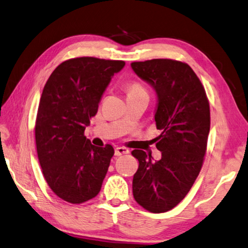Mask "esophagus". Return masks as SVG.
I'll return each instance as SVG.
<instances>
[{
    "label": "esophagus",
    "instance_id": "obj_1",
    "mask_svg": "<svg viewBox=\"0 0 248 248\" xmlns=\"http://www.w3.org/2000/svg\"><path fill=\"white\" fill-rule=\"evenodd\" d=\"M127 153H129V150H128L127 148H124V147H117L115 149V155H118V156L127 155Z\"/></svg>",
    "mask_w": 248,
    "mask_h": 248
}]
</instances>
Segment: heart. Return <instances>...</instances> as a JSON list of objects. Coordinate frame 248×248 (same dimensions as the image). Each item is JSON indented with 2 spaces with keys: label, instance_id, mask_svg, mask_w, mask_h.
<instances>
[{
  "label": "heart",
  "instance_id": "obj_1",
  "mask_svg": "<svg viewBox=\"0 0 248 248\" xmlns=\"http://www.w3.org/2000/svg\"><path fill=\"white\" fill-rule=\"evenodd\" d=\"M138 90H144L139 84H132L129 86V93L131 92H138Z\"/></svg>",
  "mask_w": 248,
  "mask_h": 248
}]
</instances>
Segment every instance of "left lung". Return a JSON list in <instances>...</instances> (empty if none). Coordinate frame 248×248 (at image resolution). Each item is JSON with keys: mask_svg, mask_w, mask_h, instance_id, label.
I'll return each mask as SVG.
<instances>
[{"mask_svg": "<svg viewBox=\"0 0 248 248\" xmlns=\"http://www.w3.org/2000/svg\"><path fill=\"white\" fill-rule=\"evenodd\" d=\"M138 77L155 90V120L161 135V159L133 150L139 161L132 192L137 203L152 213L173 209L186 198L201 171L210 132V104L199 77L186 62L151 60L131 62Z\"/></svg>", "mask_w": 248, "mask_h": 248, "instance_id": "left-lung-1", "label": "left lung"}]
</instances>
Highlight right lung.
Returning a JSON list of instances; mask_svg holds the SVG:
<instances>
[{"label": "right lung", "instance_id": "obj_1", "mask_svg": "<svg viewBox=\"0 0 248 248\" xmlns=\"http://www.w3.org/2000/svg\"><path fill=\"white\" fill-rule=\"evenodd\" d=\"M124 61L78 57L55 68L43 89L35 124L37 155L58 198L80 204L99 193L115 150L95 147L84 135L101 96Z\"/></svg>", "mask_w": 248, "mask_h": 248}]
</instances>
